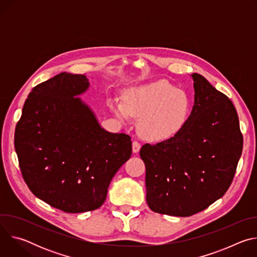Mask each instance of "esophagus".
Here are the masks:
<instances>
[{"mask_svg":"<svg viewBox=\"0 0 257 257\" xmlns=\"http://www.w3.org/2000/svg\"><path fill=\"white\" fill-rule=\"evenodd\" d=\"M140 148H141V145L139 142H137V141L132 142V151L134 154H137L140 151Z\"/></svg>","mask_w":257,"mask_h":257,"instance_id":"esophagus-1","label":"esophagus"}]
</instances>
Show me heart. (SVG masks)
<instances>
[{
    "instance_id": "obj_1",
    "label": "heart",
    "mask_w": 257,
    "mask_h": 257,
    "mask_svg": "<svg viewBox=\"0 0 257 257\" xmlns=\"http://www.w3.org/2000/svg\"><path fill=\"white\" fill-rule=\"evenodd\" d=\"M121 121L139 117V133L150 140L163 141L177 135L187 124L191 113L188 94L166 80H157L131 89L123 103H114Z\"/></svg>"
}]
</instances>
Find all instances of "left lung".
Wrapping results in <instances>:
<instances>
[{"label":"left lung","instance_id":"1","mask_svg":"<svg viewBox=\"0 0 257 257\" xmlns=\"http://www.w3.org/2000/svg\"><path fill=\"white\" fill-rule=\"evenodd\" d=\"M194 104L187 124L174 137L146 143V201L156 212L189 216L229 189L243 149L233 102L202 75L191 74Z\"/></svg>","mask_w":257,"mask_h":257}]
</instances>
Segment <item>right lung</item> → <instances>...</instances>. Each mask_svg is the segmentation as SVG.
Here are the masks:
<instances>
[{
	"instance_id": "add662e5",
	"label": "right lung",
	"mask_w": 257,
	"mask_h": 257,
	"mask_svg": "<svg viewBox=\"0 0 257 257\" xmlns=\"http://www.w3.org/2000/svg\"><path fill=\"white\" fill-rule=\"evenodd\" d=\"M88 88L85 75L67 72L36 85L15 129V151L28 188L70 213L101 206L109 183L132 154L130 136L104 130L77 97Z\"/></svg>"
}]
</instances>
